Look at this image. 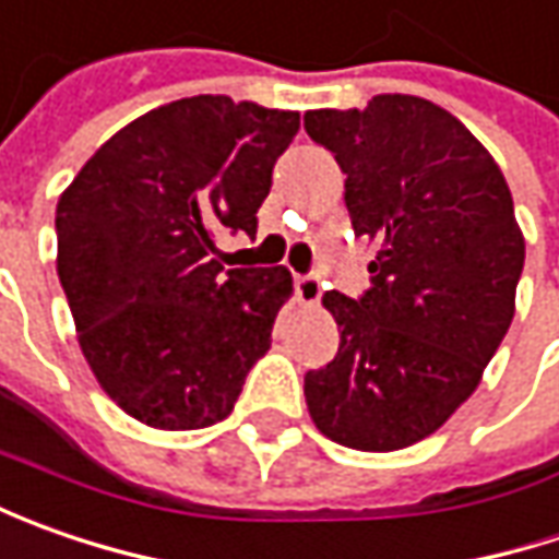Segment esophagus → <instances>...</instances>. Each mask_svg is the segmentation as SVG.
Masks as SVG:
<instances>
[{"label":"esophagus","instance_id":"1","mask_svg":"<svg viewBox=\"0 0 559 559\" xmlns=\"http://www.w3.org/2000/svg\"><path fill=\"white\" fill-rule=\"evenodd\" d=\"M295 295H298V301L301 305H317L320 301V295H323V283H320V276H298L295 280Z\"/></svg>","mask_w":559,"mask_h":559}]
</instances>
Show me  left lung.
<instances>
[{
	"instance_id": "left-lung-1",
	"label": "left lung",
	"mask_w": 559,
	"mask_h": 559,
	"mask_svg": "<svg viewBox=\"0 0 559 559\" xmlns=\"http://www.w3.org/2000/svg\"><path fill=\"white\" fill-rule=\"evenodd\" d=\"M305 130L345 174L370 289L326 292L338 355L305 376L313 426L355 451L426 439L476 392L516 311L526 242L504 174L461 120L419 96L320 108Z\"/></svg>"
}]
</instances>
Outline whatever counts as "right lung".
I'll use <instances>...</instances> for the list:
<instances>
[{
  "mask_svg": "<svg viewBox=\"0 0 559 559\" xmlns=\"http://www.w3.org/2000/svg\"><path fill=\"white\" fill-rule=\"evenodd\" d=\"M298 111L229 96L162 105L118 130L55 207L58 280L108 397L155 429L229 417L292 295L286 267L221 264V229L258 233Z\"/></svg>",
  "mask_w": 559,
  "mask_h": 559,
  "instance_id": "right-lung-1",
  "label": "right lung"
}]
</instances>
